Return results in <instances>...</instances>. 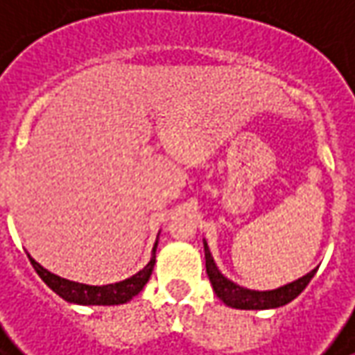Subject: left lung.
<instances>
[{
    "label": "left lung",
    "instance_id": "left-lung-1",
    "mask_svg": "<svg viewBox=\"0 0 355 355\" xmlns=\"http://www.w3.org/2000/svg\"><path fill=\"white\" fill-rule=\"evenodd\" d=\"M203 251H205V268H207V277H209L213 291L227 306L239 308V310H268V308L284 306L302 293L308 286V282L312 280V277L316 275V268H314L308 275H304L302 279L288 282V284L275 288V291H249V288H243V286H239L233 280H229L221 275V270L217 268L215 261H213L207 243H203Z\"/></svg>",
    "mask_w": 355,
    "mask_h": 355
}]
</instances>
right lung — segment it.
Segmentation results:
<instances>
[{"label":"right lung","mask_w":355,"mask_h":355,"mask_svg":"<svg viewBox=\"0 0 355 355\" xmlns=\"http://www.w3.org/2000/svg\"><path fill=\"white\" fill-rule=\"evenodd\" d=\"M156 247L157 243L154 245L150 263L144 266L142 270H138L130 279L120 280V282H114V284H104V286H90V284H80V282L61 279V277L49 272L47 268H43L31 257H29V261H31V265L37 270V275L43 279V282L47 284L53 293L59 294L62 300L73 302V304H85V306H90V304L92 306H110V304H124V302H128L146 286V282L150 280V275L154 270V265H156Z\"/></svg>","instance_id":"1"}]
</instances>
